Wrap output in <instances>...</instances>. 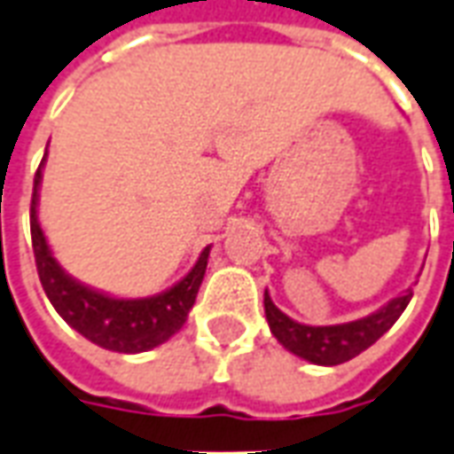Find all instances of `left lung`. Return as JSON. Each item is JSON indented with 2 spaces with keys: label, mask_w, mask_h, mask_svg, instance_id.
<instances>
[{
  "label": "left lung",
  "mask_w": 454,
  "mask_h": 454,
  "mask_svg": "<svg viewBox=\"0 0 454 454\" xmlns=\"http://www.w3.org/2000/svg\"><path fill=\"white\" fill-rule=\"evenodd\" d=\"M411 299L412 289H405L400 296L390 299L388 304L364 318L336 324V326H306L279 311L269 292H264V314H267L271 333L286 351H292L294 356L304 358L309 364L339 365L356 358L368 346H373L398 321L405 306L411 304Z\"/></svg>",
  "instance_id": "1"
}]
</instances>
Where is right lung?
<instances>
[{"label": "right lung", "instance_id": "obj_1", "mask_svg": "<svg viewBox=\"0 0 454 454\" xmlns=\"http://www.w3.org/2000/svg\"><path fill=\"white\" fill-rule=\"evenodd\" d=\"M46 160V158H43ZM42 168L34 175V195H31V247L36 257L39 279L49 301L54 304L59 317L71 328H76L83 339L115 353L150 351L175 336L187 314L195 304L200 284L207 269L209 247L175 286L145 299H118L111 294L96 292L86 284L66 274L61 264L51 254V247L42 232L36 217L39 187H42Z\"/></svg>", "mask_w": 454, "mask_h": 454}]
</instances>
